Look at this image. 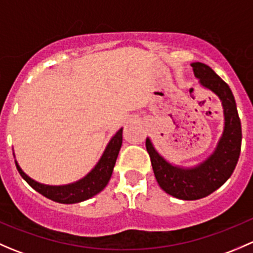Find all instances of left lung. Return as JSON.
<instances>
[{"instance_id":"obj_1","label":"left lung","mask_w":253,"mask_h":253,"mask_svg":"<svg viewBox=\"0 0 253 253\" xmlns=\"http://www.w3.org/2000/svg\"><path fill=\"white\" fill-rule=\"evenodd\" d=\"M191 66L201 85L215 93L223 105L224 132L214 153L197 167L183 169L167 162L149 138L145 141L159 186L172 197L183 201L207 197L230 177L239 160L242 139L241 122L231 89L209 66L202 62H193Z\"/></svg>"}]
</instances>
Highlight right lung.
I'll use <instances>...</instances> for the list:
<instances>
[{"mask_svg":"<svg viewBox=\"0 0 253 253\" xmlns=\"http://www.w3.org/2000/svg\"><path fill=\"white\" fill-rule=\"evenodd\" d=\"M121 144L122 128L119 129L116 134L111 138V141L109 142L103 157L100 158L95 168L88 175L84 176L83 178L73 183H70V185L48 186L44 185V183H39L33 180V178H30L28 175H25L17 162L16 167L20 176L40 195L45 196L48 200L55 201V202L72 205V203L83 202V201L89 200V198L98 195L100 191L105 188V186L108 185L109 180L111 177Z\"/></svg>","mask_w":253,"mask_h":253,"instance_id":"1","label":"right lung"}]
</instances>
